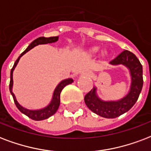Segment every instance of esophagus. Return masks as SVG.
I'll return each instance as SVG.
<instances>
[{"instance_id":"34e87169","label":"esophagus","mask_w":151,"mask_h":151,"mask_svg":"<svg viewBox=\"0 0 151 151\" xmlns=\"http://www.w3.org/2000/svg\"><path fill=\"white\" fill-rule=\"evenodd\" d=\"M84 74H85V75H86V76H90L91 74H92V73H91V71H89V70H86L85 71V72H84Z\"/></svg>"}]
</instances>
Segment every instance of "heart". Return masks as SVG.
Wrapping results in <instances>:
<instances>
[{
	"instance_id": "heart-1",
	"label": "heart",
	"mask_w": 151,
	"mask_h": 151,
	"mask_svg": "<svg viewBox=\"0 0 151 151\" xmlns=\"http://www.w3.org/2000/svg\"><path fill=\"white\" fill-rule=\"evenodd\" d=\"M98 50H99L98 47H93L92 49H90L89 52H90V54H93V55H94V54H96V53L98 52Z\"/></svg>"
}]
</instances>
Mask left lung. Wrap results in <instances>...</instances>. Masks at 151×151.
Segmentation results:
<instances>
[{"label":"left lung","instance_id":"obj_1","mask_svg":"<svg viewBox=\"0 0 151 151\" xmlns=\"http://www.w3.org/2000/svg\"><path fill=\"white\" fill-rule=\"evenodd\" d=\"M109 64L122 65L129 70L131 84L127 93L116 101H104L99 97L97 88L94 86L85 96V103L96 115L104 118L112 119L123 115L134 106L142 90L143 79L142 65L136 56L129 50H124Z\"/></svg>","mask_w":151,"mask_h":151}]
</instances>
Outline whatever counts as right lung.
Segmentation results:
<instances>
[{"label": "right lung", "instance_id": "obj_1", "mask_svg": "<svg viewBox=\"0 0 151 151\" xmlns=\"http://www.w3.org/2000/svg\"><path fill=\"white\" fill-rule=\"evenodd\" d=\"M59 36H52V37H39L36 40H35L33 42L30 43V45L27 47V49L22 53L21 55H19V58H17V61L15 62L13 67L12 68L11 73H10V83H9V90L11 93L12 96L13 97L14 100L15 104L17 107V109H19V111H21L22 113L26 115L27 116L31 118L33 120H36V121H40V120H43V119H48L49 117L53 116L54 114L57 111L58 107L60 105V93L63 88L69 84H71L73 82V80L72 78H67L65 80H63L60 81L59 83L58 84V86H56V88L54 90L53 93L52 98L50 100V103L48 104L47 105L42 109H26L24 107H23L17 101V97L15 96V94L12 92V87H13V71H14L15 68L17 65L18 63H19L20 58L24 55H25L27 51H29L30 50H32V48H34L35 47H36L38 45L41 44H47V43H53V42H57L58 40Z\"/></svg>", "mask_w": 151, "mask_h": 151}]
</instances>
